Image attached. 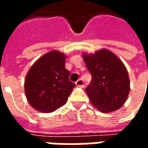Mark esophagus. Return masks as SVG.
Listing matches in <instances>:
<instances>
[{
	"mask_svg": "<svg viewBox=\"0 0 148 148\" xmlns=\"http://www.w3.org/2000/svg\"><path fill=\"white\" fill-rule=\"evenodd\" d=\"M76 86L78 87H81V88H83L84 87V81L82 79H79L76 82Z\"/></svg>",
	"mask_w": 148,
	"mask_h": 148,
	"instance_id": "34e87169",
	"label": "esophagus"
}]
</instances>
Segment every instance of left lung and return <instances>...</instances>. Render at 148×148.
Listing matches in <instances>:
<instances>
[{"instance_id":"left-lung-1","label":"left lung","mask_w":148,"mask_h":148,"mask_svg":"<svg viewBox=\"0 0 148 148\" xmlns=\"http://www.w3.org/2000/svg\"><path fill=\"white\" fill-rule=\"evenodd\" d=\"M82 57L92 75L86 89L90 101L101 112H111L124 105L130 91L127 69L114 53L107 49L93 54L84 52Z\"/></svg>"}]
</instances>
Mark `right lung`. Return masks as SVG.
Masks as SVG:
<instances>
[{"label":"right lung","instance_id":"right-lung-1","mask_svg":"<svg viewBox=\"0 0 148 148\" xmlns=\"http://www.w3.org/2000/svg\"><path fill=\"white\" fill-rule=\"evenodd\" d=\"M66 58L64 53L54 50L37 59L27 72L24 81L25 95L37 111L51 112L67 101L75 84L69 80Z\"/></svg>","mask_w":148,"mask_h":148}]
</instances>
